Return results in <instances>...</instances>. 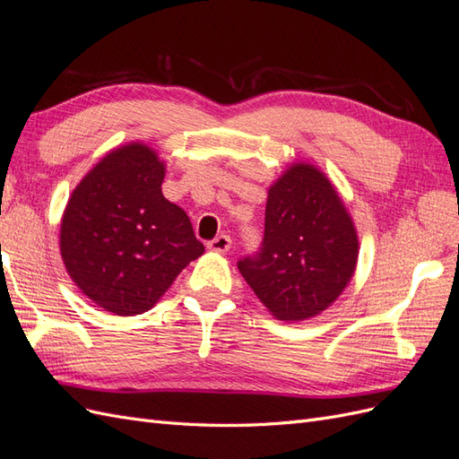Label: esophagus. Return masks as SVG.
Returning <instances> with one entry per match:
<instances>
[{
  "label": "esophagus",
  "instance_id": "1",
  "mask_svg": "<svg viewBox=\"0 0 459 459\" xmlns=\"http://www.w3.org/2000/svg\"><path fill=\"white\" fill-rule=\"evenodd\" d=\"M208 248H211L212 253H228L231 248V238L230 235H218V238H214L212 241H208L206 245Z\"/></svg>",
  "mask_w": 459,
  "mask_h": 459
}]
</instances>
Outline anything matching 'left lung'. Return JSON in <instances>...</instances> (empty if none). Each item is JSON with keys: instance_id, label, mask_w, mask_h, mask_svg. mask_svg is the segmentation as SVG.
<instances>
[{"instance_id": "1", "label": "left lung", "mask_w": 459, "mask_h": 459, "mask_svg": "<svg viewBox=\"0 0 459 459\" xmlns=\"http://www.w3.org/2000/svg\"><path fill=\"white\" fill-rule=\"evenodd\" d=\"M358 262L351 214L324 172L295 162L268 191L264 239L238 268L275 317L302 322L342 293Z\"/></svg>"}]
</instances>
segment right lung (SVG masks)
Instances as JSON below:
<instances>
[{
    "mask_svg": "<svg viewBox=\"0 0 459 459\" xmlns=\"http://www.w3.org/2000/svg\"><path fill=\"white\" fill-rule=\"evenodd\" d=\"M162 179L157 152L128 143L93 166L65 208L66 272L82 293L115 316L151 310L204 253L184 208L164 199Z\"/></svg>",
    "mask_w": 459,
    "mask_h": 459,
    "instance_id": "right-lung-1",
    "label": "right lung"
}]
</instances>
